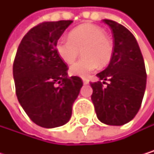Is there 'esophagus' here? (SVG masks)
<instances>
[{"mask_svg":"<svg viewBox=\"0 0 154 154\" xmlns=\"http://www.w3.org/2000/svg\"><path fill=\"white\" fill-rule=\"evenodd\" d=\"M82 81H83V83H84L85 85H86V84H88V82H90L88 79H82Z\"/></svg>","mask_w":154,"mask_h":154,"instance_id":"34e87169","label":"esophagus"}]
</instances>
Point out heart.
Instances as JSON below:
<instances>
[{
    "instance_id": "b5f03b06",
    "label": "heart",
    "mask_w": 154,
    "mask_h": 154,
    "mask_svg": "<svg viewBox=\"0 0 154 154\" xmlns=\"http://www.w3.org/2000/svg\"><path fill=\"white\" fill-rule=\"evenodd\" d=\"M55 50L58 56L66 63H72L78 58L80 50L83 57L70 67L73 75L86 78L100 64H108L113 56L114 47L105 36L104 29L93 24H83L70 31L68 38L57 41Z\"/></svg>"
}]
</instances>
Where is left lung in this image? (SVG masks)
I'll return each mask as SVG.
<instances>
[{
  "instance_id": "obj_1",
  "label": "left lung",
  "mask_w": 154,
  "mask_h": 154,
  "mask_svg": "<svg viewBox=\"0 0 154 154\" xmlns=\"http://www.w3.org/2000/svg\"><path fill=\"white\" fill-rule=\"evenodd\" d=\"M112 29L114 52L109 66L97 74L103 82H91V100L98 119L110 126H122L139 112L146 88L147 74L140 49L133 34L116 21L103 19ZM105 80L110 82L106 83ZM103 84L107 87L103 88Z\"/></svg>"
}]
</instances>
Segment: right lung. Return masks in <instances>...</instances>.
<instances>
[{
  "label": "right lung",
  "mask_w": 154,
  "mask_h": 154,
  "mask_svg": "<svg viewBox=\"0 0 154 154\" xmlns=\"http://www.w3.org/2000/svg\"><path fill=\"white\" fill-rule=\"evenodd\" d=\"M71 20L43 22L22 38L13 64L15 93L28 117L38 126L52 128L66 124L83 82L68 78V67L55 46Z\"/></svg>",
  "instance_id": "obj_1"
}]
</instances>
